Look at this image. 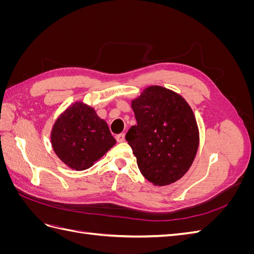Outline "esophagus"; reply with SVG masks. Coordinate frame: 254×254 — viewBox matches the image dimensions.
<instances>
[{
	"instance_id": "esophagus-1",
	"label": "esophagus",
	"mask_w": 254,
	"mask_h": 254,
	"mask_svg": "<svg viewBox=\"0 0 254 254\" xmlns=\"http://www.w3.org/2000/svg\"><path fill=\"white\" fill-rule=\"evenodd\" d=\"M115 139H117V141H118L119 143L124 142V141H125V134H124V133H120V134H118L117 136H115Z\"/></svg>"
}]
</instances>
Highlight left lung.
<instances>
[{
	"instance_id": "8db88e82",
	"label": "left lung",
	"mask_w": 254,
	"mask_h": 254,
	"mask_svg": "<svg viewBox=\"0 0 254 254\" xmlns=\"http://www.w3.org/2000/svg\"><path fill=\"white\" fill-rule=\"evenodd\" d=\"M136 125L126 140L142 175L155 186L179 180L195 159L199 133L194 113L175 92L153 86L132 102Z\"/></svg>"
}]
</instances>
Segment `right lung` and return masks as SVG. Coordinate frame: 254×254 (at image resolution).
Masks as SVG:
<instances>
[{
  "mask_svg": "<svg viewBox=\"0 0 254 254\" xmlns=\"http://www.w3.org/2000/svg\"><path fill=\"white\" fill-rule=\"evenodd\" d=\"M115 144L107 123L91 107L75 103L56 121L52 145L60 160L76 171L87 170Z\"/></svg>",
  "mask_w": 254,
  "mask_h": 254,
  "instance_id": "1",
  "label": "right lung"
}]
</instances>
